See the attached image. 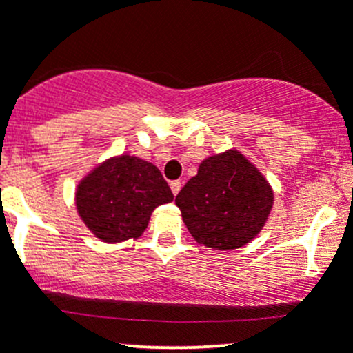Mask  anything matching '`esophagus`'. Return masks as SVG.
I'll return each instance as SVG.
<instances>
[{
	"mask_svg": "<svg viewBox=\"0 0 353 353\" xmlns=\"http://www.w3.org/2000/svg\"><path fill=\"white\" fill-rule=\"evenodd\" d=\"M181 188H183V184H181V181H172V183H170V190H172L174 196H177V194H179Z\"/></svg>",
	"mask_w": 353,
	"mask_h": 353,
	"instance_id": "esophagus-1",
	"label": "esophagus"
}]
</instances>
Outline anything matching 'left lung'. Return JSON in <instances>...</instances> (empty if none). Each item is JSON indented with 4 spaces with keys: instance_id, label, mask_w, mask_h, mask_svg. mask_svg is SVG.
Listing matches in <instances>:
<instances>
[{
    "instance_id": "obj_1",
    "label": "left lung",
    "mask_w": 353,
    "mask_h": 353,
    "mask_svg": "<svg viewBox=\"0 0 353 353\" xmlns=\"http://www.w3.org/2000/svg\"><path fill=\"white\" fill-rule=\"evenodd\" d=\"M176 205L198 244L230 251L261 232L273 208V190L254 163L230 148L199 163Z\"/></svg>"
}]
</instances>
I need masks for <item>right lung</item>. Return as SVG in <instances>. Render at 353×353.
I'll return each instance as SVG.
<instances>
[{"mask_svg":"<svg viewBox=\"0 0 353 353\" xmlns=\"http://www.w3.org/2000/svg\"><path fill=\"white\" fill-rule=\"evenodd\" d=\"M174 199L154 163L134 155H116L99 163L78 183L77 212L102 243L138 239L152 212Z\"/></svg>","mask_w":353,"mask_h":353,"instance_id":"obj_1","label":"right lung"}]
</instances>
